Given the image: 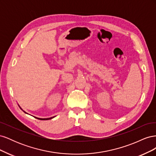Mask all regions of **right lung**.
Listing matches in <instances>:
<instances>
[{
	"label": "right lung",
	"instance_id": "right-lung-1",
	"mask_svg": "<svg viewBox=\"0 0 156 156\" xmlns=\"http://www.w3.org/2000/svg\"><path fill=\"white\" fill-rule=\"evenodd\" d=\"M55 117V116H54ZM54 117H51V118H49V119H39V118H36V117H35V118H36L37 119H40V120H49V119H53V118H54Z\"/></svg>",
	"mask_w": 156,
	"mask_h": 156
}]
</instances>
